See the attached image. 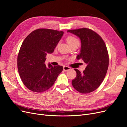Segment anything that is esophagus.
Segmentation results:
<instances>
[{
  "label": "esophagus",
  "instance_id": "34e87169",
  "mask_svg": "<svg viewBox=\"0 0 127 127\" xmlns=\"http://www.w3.org/2000/svg\"><path fill=\"white\" fill-rule=\"evenodd\" d=\"M70 68L69 67H68L66 66H64V70L65 71H67L68 70H69L70 69Z\"/></svg>",
  "mask_w": 127,
  "mask_h": 127
}]
</instances>
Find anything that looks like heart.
Here are the masks:
<instances>
[{"label": "heart", "instance_id": "obj_1", "mask_svg": "<svg viewBox=\"0 0 127 127\" xmlns=\"http://www.w3.org/2000/svg\"><path fill=\"white\" fill-rule=\"evenodd\" d=\"M67 42L68 43V44H69L70 45H72V44L75 43L76 42H78V40L75 38V37L72 36H69L67 37L66 39Z\"/></svg>", "mask_w": 127, "mask_h": 127}]
</instances>
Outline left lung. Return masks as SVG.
Returning <instances> with one entry per match:
<instances>
[{
    "label": "left lung",
    "instance_id": "1",
    "mask_svg": "<svg viewBox=\"0 0 127 127\" xmlns=\"http://www.w3.org/2000/svg\"><path fill=\"white\" fill-rule=\"evenodd\" d=\"M81 41L80 53L77 59H82L87 65L81 72L77 69L76 78L72 80V86L80 93L93 92L100 86L109 67V54L104 42L97 33L89 29L69 30Z\"/></svg>",
    "mask_w": 127,
    "mask_h": 127
}]
</instances>
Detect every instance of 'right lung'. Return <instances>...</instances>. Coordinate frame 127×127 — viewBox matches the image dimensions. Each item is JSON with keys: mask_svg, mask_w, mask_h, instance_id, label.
<instances>
[{"mask_svg": "<svg viewBox=\"0 0 127 127\" xmlns=\"http://www.w3.org/2000/svg\"><path fill=\"white\" fill-rule=\"evenodd\" d=\"M64 34L63 31L47 29L33 31L23 42L17 57V68L24 85L34 92L49 89L63 67L46 66L48 53L53 51Z\"/></svg>", "mask_w": 127, "mask_h": 127, "instance_id": "right-lung-1", "label": "right lung"}]
</instances>
